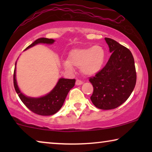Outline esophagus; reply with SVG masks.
Segmentation results:
<instances>
[{
  "instance_id": "34e87169",
  "label": "esophagus",
  "mask_w": 152,
  "mask_h": 152,
  "mask_svg": "<svg viewBox=\"0 0 152 152\" xmlns=\"http://www.w3.org/2000/svg\"><path fill=\"white\" fill-rule=\"evenodd\" d=\"M83 84V82H82L81 80H76V82H75V84L77 85V86H80V85H82Z\"/></svg>"
}]
</instances>
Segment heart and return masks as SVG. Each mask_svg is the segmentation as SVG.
I'll return each mask as SVG.
<instances>
[{"instance_id":"1","label":"heart","mask_w":152,"mask_h":152,"mask_svg":"<svg viewBox=\"0 0 152 152\" xmlns=\"http://www.w3.org/2000/svg\"><path fill=\"white\" fill-rule=\"evenodd\" d=\"M105 57L104 50L100 45L76 48L70 52L68 60L63 61V65L70 71L73 70V66L80 68V71L85 75L92 76L102 70Z\"/></svg>"}]
</instances>
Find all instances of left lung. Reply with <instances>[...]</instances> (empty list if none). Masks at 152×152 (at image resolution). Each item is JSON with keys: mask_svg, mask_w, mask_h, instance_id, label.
<instances>
[{"mask_svg": "<svg viewBox=\"0 0 152 152\" xmlns=\"http://www.w3.org/2000/svg\"><path fill=\"white\" fill-rule=\"evenodd\" d=\"M112 53L104 68L91 77L93 86L91 99L99 109H115L132 94L136 86L134 59L128 48L110 38H105Z\"/></svg>", "mask_w": 152, "mask_h": 152, "instance_id": "obj_1", "label": "left lung"}]
</instances>
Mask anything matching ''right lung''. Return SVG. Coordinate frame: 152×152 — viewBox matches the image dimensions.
I'll return each mask as SVG.
<instances>
[{"label": "right lung", "instance_id": "right-lung-1", "mask_svg": "<svg viewBox=\"0 0 152 152\" xmlns=\"http://www.w3.org/2000/svg\"><path fill=\"white\" fill-rule=\"evenodd\" d=\"M55 40L53 39L39 38L34 41L32 44L26 48L28 50L37 44L43 43V44L51 45L53 44ZM16 61L15 64V68L14 72V86L16 93L23 103L28 108L30 111L41 115H51L59 111L63 106L66 97L70 89L75 86V80L65 79L61 77L59 79L57 84L46 95L41 97H30L24 95L20 91L18 86L16 77Z\"/></svg>", "mask_w": 152, "mask_h": 152}]
</instances>
